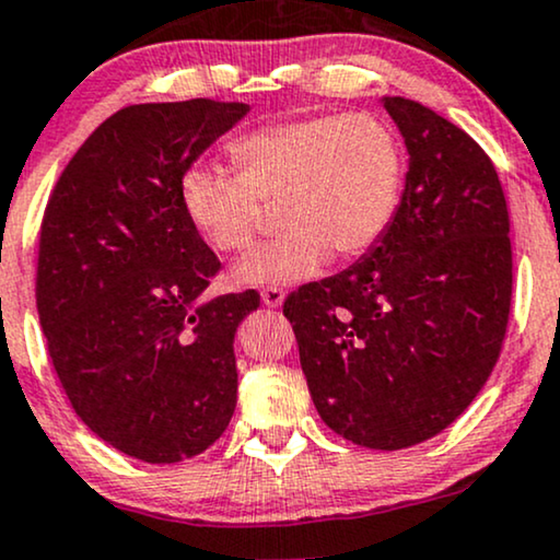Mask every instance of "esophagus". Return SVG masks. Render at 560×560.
<instances>
[{
	"label": "esophagus",
	"mask_w": 560,
	"mask_h": 560,
	"mask_svg": "<svg viewBox=\"0 0 560 560\" xmlns=\"http://www.w3.org/2000/svg\"><path fill=\"white\" fill-rule=\"evenodd\" d=\"M284 296H287L284 289H279V287H268L260 292V300H264L266 307H279V304L284 302Z\"/></svg>",
	"instance_id": "obj_1"
}]
</instances>
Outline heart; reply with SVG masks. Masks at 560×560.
<instances>
[{"label": "heart", "instance_id": "heart-1", "mask_svg": "<svg viewBox=\"0 0 560 560\" xmlns=\"http://www.w3.org/2000/svg\"><path fill=\"white\" fill-rule=\"evenodd\" d=\"M237 173L211 160L183 170L180 209L211 247L240 256L256 243L266 207L287 232L235 268L240 284L284 287L338 258L370 253L393 228L406 186L398 131L372 113L289 118L230 144Z\"/></svg>", "mask_w": 560, "mask_h": 560}]
</instances>
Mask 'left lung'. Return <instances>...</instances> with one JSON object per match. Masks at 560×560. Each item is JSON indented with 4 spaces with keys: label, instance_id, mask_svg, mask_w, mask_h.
Returning <instances> with one entry per match:
<instances>
[{
    "label": "left lung",
    "instance_id": "8db88e82",
    "mask_svg": "<svg viewBox=\"0 0 560 560\" xmlns=\"http://www.w3.org/2000/svg\"><path fill=\"white\" fill-rule=\"evenodd\" d=\"M408 150L393 228L346 271L287 296L300 364L328 427L370 450L427 442L491 377L512 307L499 173L427 105L385 97Z\"/></svg>",
    "mask_w": 560,
    "mask_h": 560
}]
</instances>
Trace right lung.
I'll use <instances>...</instances> for the list:
<instances>
[{"label":"right lung","mask_w":560,"mask_h":560,"mask_svg":"<svg viewBox=\"0 0 560 560\" xmlns=\"http://www.w3.org/2000/svg\"><path fill=\"white\" fill-rule=\"evenodd\" d=\"M245 103L113 113L63 167L40 224L35 304L74 413L144 463H180L235 413V330L260 294L201 300L219 258L180 209L183 170Z\"/></svg>","instance_id":"obj_1"}]
</instances>
